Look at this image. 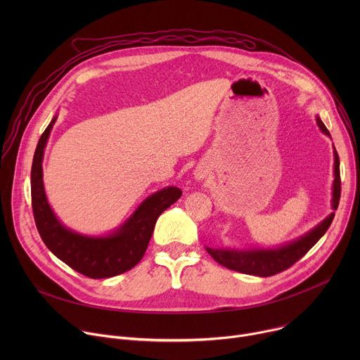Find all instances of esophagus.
I'll return each mask as SVG.
<instances>
[{
    "label": "esophagus",
    "instance_id": "obj_1",
    "mask_svg": "<svg viewBox=\"0 0 360 360\" xmlns=\"http://www.w3.org/2000/svg\"><path fill=\"white\" fill-rule=\"evenodd\" d=\"M210 168L207 165H199L196 169H195V178L199 179V181H203L207 179L210 176Z\"/></svg>",
    "mask_w": 360,
    "mask_h": 360
}]
</instances>
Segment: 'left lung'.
Here are the masks:
<instances>
[{
	"instance_id": "1",
	"label": "left lung",
	"mask_w": 360,
	"mask_h": 360,
	"mask_svg": "<svg viewBox=\"0 0 360 360\" xmlns=\"http://www.w3.org/2000/svg\"><path fill=\"white\" fill-rule=\"evenodd\" d=\"M319 128L330 136L325 124L318 118ZM340 199V169H339V155L335 149V181H333V199H332V208L336 211L339 207ZM335 214H330L321 225H318L314 231L307 235L302 236L300 239L278 248V249H255L246 252L238 250H226V249H211L207 248L208 253L212 258L222 266L255 276H274L289 269L295 265L300 258L309 252V249L325 235L329 229Z\"/></svg>"
}]
</instances>
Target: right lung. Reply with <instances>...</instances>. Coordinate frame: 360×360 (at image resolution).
<instances>
[{"label": "right lung", "instance_id": "add662e5", "mask_svg": "<svg viewBox=\"0 0 360 360\" xmlns=\"http://www.w3.org/2000/svg\"><path fill=\"white\" fill-rule=\"evenodd\" d=\"M56 120L42 132L31 168V203L39 236L58 259L86 278L121 275L142 259L158 217L181 198L182 191L169 186L153 193L118 232L105 238H86L65 229L51 211L42 185L44 148Z\"/></svg>", "mask_w": 360, "mask_h": 360}]
</instances>
